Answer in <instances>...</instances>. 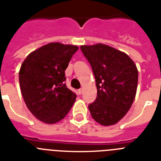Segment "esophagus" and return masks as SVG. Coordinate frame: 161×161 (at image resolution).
<instances>
[{
  "label": "esophagus",
  "mask_w": 161,
  "mask_h": 161,
  "mask_svg": "<svg viewBox=\"0 0 161 161\" xmlns=\"http://www.w3.org/2000/svg\"><path fill=\"white\" fill-rule=\"evenodd\" d=\"M82 92H83V89H82V88H80V89H78V93L79 94V95L82 93Z\"/></svg>",
  "instance_id": "esophagus-1"
}]
</instances>
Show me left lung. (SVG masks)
<instances>
[{
  "mask_svg": "<svg viewBox=\"0 0 161 161\" xmlns=\"http://www.w3.org/2000/svg\"><path fill=\"white\" fill-rule=\"evenodd\" d=\"M81 50L95 77L97 98L88 105L96 122L117 124L130 110L138 85V69L127 54L103 43L83 45Z\"/></svg>",
  "mask_w": 161,
  "mask_h": 161,
  "instance_id": "left-lung-1",
  "label": "left lung"
}]
</instances>
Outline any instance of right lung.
Returning <instances> with one entry per match:
<instances>
[{
  "mask_svg": "<svg viewBox=\"0 0 161 161\" xmlns=\"http://www.w3.org/2000/svg\"><path fill=\"white\" fill-rule=\"evenodd\" d=\"M78 47L50 42L31 52L19 71L21 94L30 112L53 125L65 118L77 95L64 83L65 70Z\"/></svg>",
  "mask_w": 161,
  "mask_h": 161,
  "instance_id": "right-lung-1",
  "label": "right lung"
}]
</instances>
